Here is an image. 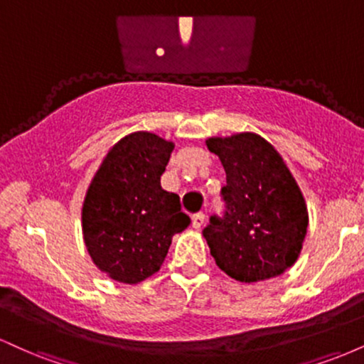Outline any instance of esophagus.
Listing matches in <instances>:
<instances>
[{"instance_id":"34e87169","label":"esophagus","mask_w":364,"mask_h":364,"mask_svg":"<svg viewBox=\"0 0 364 364\" xmlns=\"http://www.w3.org/2000/svg\"><path fill=\"white\" fill-rule=\"evenodd\" d=\"M203 224H205V214H203V212H198V214H195L193 219H191V225H193L195 229H200Z\"/></svg>"}]
</instances>
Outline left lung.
<instances>
[{"mask_svg": "<svg viewBox=\"0 0 364 364\" xmlns=\"http://www.w3.org/2000/svg\"><path fill=\"white\" fill-rule=\"evenodd\" d=\"M223 162L224 214L203 229L217 267L240 282L277 277L301 253L308 228L298 183L272 145L255 133L208 139Z\"/></svg>", "mask_w": 364, "mask_h": 364, "instance_id": "left-lung-1", "label": "left lung"}]
</instances>
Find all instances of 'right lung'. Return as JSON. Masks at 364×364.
<instances>
[{
    "instance_id": "obj_1",
    "label": "right lung",
    "mask_w": 364,
    "mask_h": 364,
    "mask_svg": "<svg viewBox=\"0 0 364 364\" xmlns=\"http://www.w3.org/2000/svg\"><path fill=\"white\" fill-rule=\"evenodd\" d=\"M173 141L149 132L121 139L92 179L82 208L83 241L111 279L136 284L161 269L171 240L190 225L176 193L162 190Z\"/></svg>"
}]
</instances>
